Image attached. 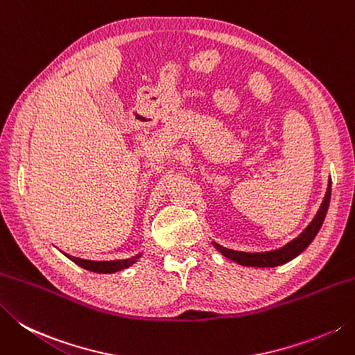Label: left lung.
I'll return each instance as SVG.
<instances>
[{
	"label": "left lung",
	"mask_w": 355,
	"mask_h": 355,
	"mask_svg": "<svg viewBox=\"0 0 355 355\" xmlns=\"http://www.w3.org/2000/svg\"><path fill=\"white\" fill-rule=\"evenodd\" d=\"M329 201H331V178L328 182L326 196L322 201L320 207H318L315 217L312 218V221L306 226V229H304L297 239L289 241L288 245H284L280 249H274V251H266V252H241V251H234V249L220 246L218 243L215 241H212V245L218 252H221V255H225L226 259L232 260L235 263H239L241 266L274 268V266L284 265V263L295 259L297 255H300L304 249L311 245V241L315 239V235L318 234V231H320V227L324 221L326 212H328Z\"/></svg>",
	"instance_id": "obj_1"
}]
</instances>
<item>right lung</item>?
I'll return each mask as SVG.
<instances>
[{"label":"right lung","mask_w":355,"mask_h":355,"mask_svg":"<svg viewBox=\"0 0 355 355\" xmlns=\"http://www.w3.org/2000/svg\"><path fill=\"white\" fill-rule=\"evenodd\" d=\"M143 254L140 252L132 259L126 260H110V261H94V260H83V259H76V257L72 255H66L69 260H72L75 265H78L81 268H85L87 270H92V272H98V274H114L116 270H123L129 266L134 265L135 261H138Z\"/></svg>","instance_id":"obj_1"}]
</instances>
